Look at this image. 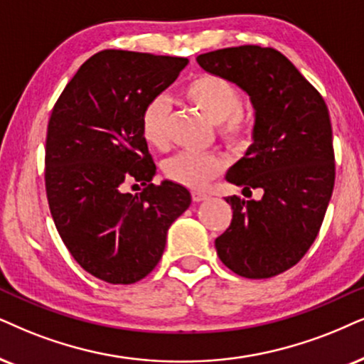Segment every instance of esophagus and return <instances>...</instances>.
<instances>
[{
    "label": "esophagus",
    "mask_w": 364,
    "mask_h": 364,
    "mask_svg": "<svg viewBox=\"0 0 364 364\" xmlns=\"http://www.w3.org/2000/svg\"><path fill=\"white\" fill-rule=\"evenodd\" d=\"M191 198H193V201L200 203V201L206 200V198H208V195H206V193H203V191H193L191 193Z\"/></svg>",
    "instance_id": "esophagus-1"
}]
</instances>
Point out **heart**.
Masks as SVG:
<instances>
[{"label":"heart","mask_w":364,"mask_h":364,"mask_svg":"<svg viewBox=\"0 0 364 364\" xmlns=\"http://www.w3.org/2000/svg\"><path fill=\"white\" fill-rule=\"evenodd\" d=\"M183 97L216 124V132L233 149L245 148L252 141L255 121L242 107V94L235 84L216 73H198L183 87ZM141 136L149 148H169V107L156 97L141 112ZM223 171V161L208 153H179L164 161L163 173L169 181L188 188H201Z\"/></svg>","instance_id":"1"}]
</instances>
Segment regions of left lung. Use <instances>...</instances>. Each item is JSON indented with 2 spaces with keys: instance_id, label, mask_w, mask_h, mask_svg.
<instances>
[{
  "instance_id": "8db88e82",
  "label": "left lung",
  "mask_w": 364,
  "mask_h": 364,
  "mask_svg": "<svg viewBox=\"0 0 364 364\" xmlns=\"http://www.w3.org/2000/svg\"><path fill=\"white\" fill-rule=\"evenodd\" d=\"M200 67L237 84L255 109L254 142L227 181L262 193L227 196L233 216L215 240L220 260L247 279H269L297 264L314 243L334 188V149L323 95L292 62L257 45L200 55Z\"/></svg>"
}]
</instances>
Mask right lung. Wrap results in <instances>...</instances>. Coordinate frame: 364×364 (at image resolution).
<instances>
[{
  "label": "right lung",
  "mask_w": 364,
  "mask_h": 364,
  "mask_svg": "<svg viewBox=\"0 0 364 364\" xmlns=\"http://www.w3.org/2000/svg\"><path fill=\"white\" fill-rule=\"evenodd\" d=\"M186 63L102 50L82 63L53 105L45 146L50 213L77 264L104 282L144 279L163 257L168 228L191 203L185 186L151 183L156 164L141 136L144 105ZM134 181L141 193L124 192Z\"/></svg>",
  "instance_id": "obj_1"
}]
</instances>
